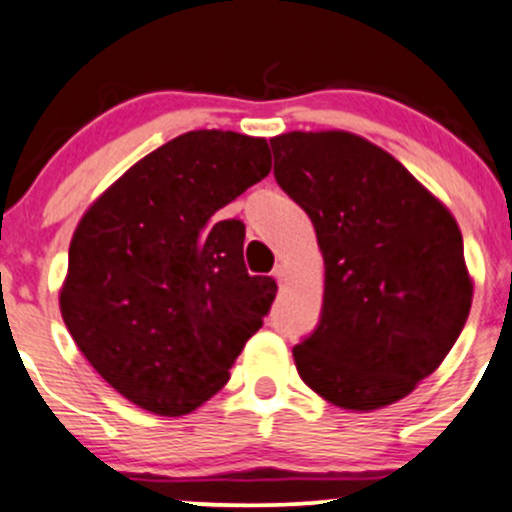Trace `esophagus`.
<instances>
[{"instance_id":"obj_1","label":"esophagus","mask_w":512,"mask_h":512,"mask_svg":"<svg viewBox=\"0 0 512 512\" xmlns=\"http://www.w3.org/2000/svg\"><path fill=\"white\" fill-rule=\"evenodd\" d=\"M286 276H288V268L283 266V263H276V268H273V278H276L278 283H283L286 281Z\"/></svg>"}]
</instances>
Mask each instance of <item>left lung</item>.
I'll list each match as a JSON object with an SVG mask.
<instances>
[{
  "instance_id": "obj_1",
  "label": "left lung",
  "mask_w": 512,
  "mask_h": 512,
  "mask_svg": "<svg viewBox=\"0 0 512 512\" xmlns=\"http://www.w3.org/2000/svg\"><path fill=\"white\" fill-rule=\"evenodd\" d=\"M271 150L325 261L320 323L293 347L300 379L342 409L399 402L444 362L471 310L456 219L360 135L295 130Z\"/></svg>"
}]
</instances>
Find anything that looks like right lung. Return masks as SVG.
Masks as SVG:
<instances>
[{"label": "right lung", "mask_w": 512, "mask_h": 512, "mask_svg": "<svg viewBox=\"0 0 512 512\" xmlns=\"http://www.w3.org/2000/svg\"><path fill=\"white\" fill-rule=\"evenodd\" d=\"M271 172L263 138L192 130L135 162L78 221L61 315L115 392L160 416L229 382L276 298L249 276L244 221L221 209Z\"/></svg>", "instance_id": "right-lung-1"}]
</instances>
